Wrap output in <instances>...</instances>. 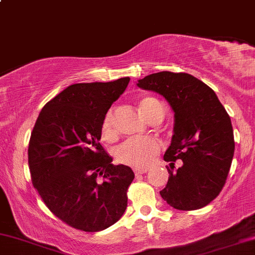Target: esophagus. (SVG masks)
Listing matches in <instances>:
<instances>
[{"label": "esophagus", "instance_id": "esophagus-1", "mask_svg": "<svg viewBox=\"0 0 255 255\" xmlns=\"http://www.w3.org/2000/svg\"><path fill=\"white\" fill-rule=\"evenodd\" d=\"M147 171V169H134V175L138 176V175H143L145 174Z\"/></svg>", "mask_w": 255, "mask_h": 255}]
</instances>
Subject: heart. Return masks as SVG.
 <instances>
[{
    "instance_id": "b5f03b06",
    "label": "heart",
    "mask_w": 255,
    "mask_h": 255,
    "mask_svg": "<svg viewBox=\"0 0 255 255\" xmlns=\"http://www.w3.org/2000/svg\"><path fill=\"white\" fill-rule=\"evenodd\" d=\"M139 109L144 117L149 121H151L159 112L164 111L163 104L152 97H146L140 100ZM100 132L105 142H113L117 138V131L113 128L111 111H109L104 117ZM159 151H161V144L155 138H130L116 149L115 156L117 162L121 164L144 169L151 164L153 158L158 155Z\"/></svg>"
}]
</instances>
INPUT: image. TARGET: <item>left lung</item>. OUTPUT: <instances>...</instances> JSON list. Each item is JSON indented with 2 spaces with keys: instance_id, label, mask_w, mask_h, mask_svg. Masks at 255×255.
Wrapping results in <instances>:
<instances>
[{
  "instance_id": "8db88e82",
  "label": "left lung",
  "mask_w": 255,
  "mask_h": 255,
  "mask_svg": "<svg viewBox=\"0 0 255 255\" xmlns=\"http://www.w3.org/2000/svg\"><path fill=\"white\" fill-rule=\"evenodd\" d=\"M137 85L162 94L175 112L162 199L178 210L202 208L220 194L231 169L235 147L231 117L214 91L188 73L158 72ZM176 160L182 163L174 171Z\"/></svg>"
}]
</instances>
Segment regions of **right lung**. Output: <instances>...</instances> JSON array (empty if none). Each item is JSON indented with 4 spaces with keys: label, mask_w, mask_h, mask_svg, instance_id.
<instances>
[{
    "label": "right lung",
    "mask_w": 255,
    "mask_h": 255,
    "mask_svg": "<svg viewBox=\"0 0 255 255\" xmlns=\"http://www.w3.org/2000/svg\"><path fill=\"white\" fill-rule=\"evenodd\" d=\"M128 81L71 85L43 106L31 131V183L56 218L79 231L106 229L127 209L134 174L112 164L99 140L103 119Z\"/></svg>",
    "instance_id": "1"
}]
</instances>
